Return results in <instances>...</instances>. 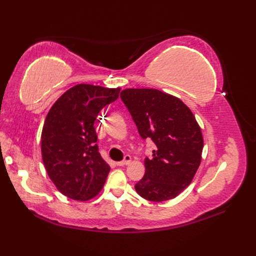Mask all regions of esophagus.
<instances>
[{"instance_id":"esophagus-1","label":"esophagus","mask_w":256,"mask_h":256,"mask_svg":"<svg viewBox=\"0 0 256 256\" xmlns=\"http://www.w3.org/2000/svg\"><path fill=\"white\" fill-rule=\"evenodd\" d=\"M131 160H132L131 156H130V155H125L124 160H121V162H116V165H118V166H125V165L130 164V162H131Z\"/></svg>"}]
</instances>
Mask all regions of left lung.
I'll use <instances>...</instances> for the list:
<instances>
[{
    "instance_id": "obj_1",
    "label": "left lung",
    "mask_w": 256,
    "mask_h": 256,
    "mask_svg": "<svg viewBox=\"0 0 256 256\" xmlns=\"http://www.w3.org/2000/svg\"><path fill=\"white\" fill-rule=\"evenodd\" d=\"M121 99L140 138L155 144L135 190L155 202L177 197L192 182L204 148L202 133L192 110L178 98L156 89H125Z\"/></svg>"
}]
</instances>
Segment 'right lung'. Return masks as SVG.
<instances>
[{
    "label": "right lung",
    "instance_id": "obj_1",
    "mask_svg": "<svg viewBox=\"0 0 256 256\" xmlns=\"http://www.w3.org/2000/svg\"><path fill=\"white\" fill-rule=\"evenodd\" d=\"M120 88L80 84L54 103L42 131L48 176L66 197L86 201L101 192L110 172L96 145L94 121L118 98Z\"/></svg>",
    "mask_w": 256,
    "mask_h": 256
}]
</instances>
